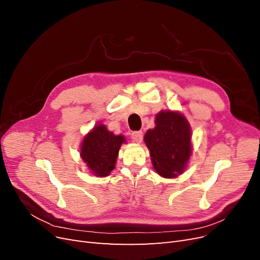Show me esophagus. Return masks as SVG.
Wrapping results in <instances>:
<instances>
[{"label": "esophagus", "mask_w": 260, "mask_h": 260, "mask_svg": "<svg viewBox=\"0 0 260 260\" xmlns=\"http://www.w3.org/2000/svg\"><path fill=\"white\" fill-rule=\"evenodd\" d=\"M131 138L136 143H141V142H142V140H143V132L142 131L132 132Z\"/></svg>", "instance_id": "obj_1"}]
</instances>
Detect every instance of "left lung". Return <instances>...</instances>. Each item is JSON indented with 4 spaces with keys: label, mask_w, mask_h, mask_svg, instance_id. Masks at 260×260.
<instances>
[{
    "label": "left lung",
    "mask_w": 260,
    "mask_h": 260,
    "mask_svg": "<svg viewBox=\"0 0 260 260\" xmlns=\"http://www.w3.org/2000/svg\"><path fill=\"white\" fill-rule=\"evenodd\" d=\"M156 127L145 135L157 174L174 178L181 174L191 156V129L183 115L160 112L156 116Z\"/></svg>",
    "instance_id": "8db88e82"
}]
</instances>
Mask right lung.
Segmentation results:
<instances>
[{"instance_id":"add662e5","label":"right lung","mask_w":260,"mask_h":260,"mask_svg":"<svg viewBox=\"0 0 260 260\" xmlns=\"http://www.w3.org/2000/svg\"><path fill=\"white\" fill-rule=\"evenodd\" d=\"M122 136H115L105 125L99 124L86 136L81 146V157L86 166L98 177H106L115 168Z\"/></svg>"}]
</instances>
